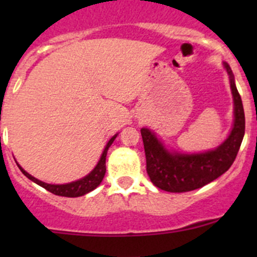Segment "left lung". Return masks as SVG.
Returning <instances> with one entry per match:
<instances>
[{"label":"left lung","mask_w":257,"mask_h":257,"mask_svg":"<svg viewBox=\"0 0 257 257\" xmlns=\"http://www.w3.org/2000/svg\"><path fill=\"white\" fill-rule=\"evenodd\" d=\"M222 64L229 76L234 100V124L227 138L219 147L203 153L169 150L154 132L141 129L147 173L157 188L170 193L195 190L224 174L234 163L245 134V114L231 68L226 62Z\"/></svg>","instance_id":"1"}]
</instances>
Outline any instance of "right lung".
Wrapping results in <instances>:
<instances>
[{
  "instance_id": "right-lung-1",
  "label": "right lung",
  "mask_w": 257,
  "mask_h": 257,
  "mask_svg": "<svg viewBox=\"0 0 257 257\" xmlns=\"http://www.w3.org/2000/svg\"><path fill=\"white\" fill-rule=\"evenodd\" d=\"M118 134H114L112 138L108 141L107 145H105L104 150H103L102 155H100L99 160H98L97 165L94 167V169L89 173V174L85 175L84 178L78 179L76 181H71V183L67 184H48L45 183V181H41L38 179H36L35 177H32L31 174H28L22 167L17 163L18 168H20L21 172L26 175L30 180H32L33 183L38 184L40 186L45 188L46 190L51 191L52 194L54 195H59V196H67V198H78V196L85 195V194L90 193L92 190H94L100 183H102L103 178H104L105 174V157H107L108 149H109L110 145L113 144L114 139L116 138Z\"/></svg>"
}]
</instances>
